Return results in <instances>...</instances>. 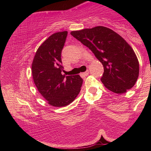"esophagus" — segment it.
<instances>
[{"instance_id":"obj_1","label":"esophagus","mask_w":151,"mask_h":151,"mask_svg":"<svg viewBox=\"0 0 151 151\" xmlns=\"http://www.w3.org/2000/svg\"><path fill=\"white\" fill-rule=\"evenodd\" d=\"M88 74H89V71L88 70H86V72H85V73H81L80 75H81V76H82V77H85V76H88Z\"/></svg>"}]
</instances>
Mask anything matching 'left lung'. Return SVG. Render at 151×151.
<instances>
[{
    "label": "left lung",
    "mask_w": 151,
    "mask_h": 151,
    "mask_svg": "<svg viewBox=\"0 0 151 151\" xmlns=\"http://www.w3.org/2000/svg\"><path fill=\"white\" fill-rule=\"evenodd\" d=\"M70 35L88 47L104 67L101 81L114 93L122 94L134 86L139 63L130 45L114 30L103 26L74 30Z\"/></svg>",
    "instance_id": "left-lung-1"
}]
</instances>
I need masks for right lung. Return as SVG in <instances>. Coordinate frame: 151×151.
Returning a JSON list of instances; mask_svg holds the SVG:
<instances>
[{"label": "right lung", "instance_id": "1", "mask_svg": "<svg viewBox=\"0 0 151 151\" xmlns=\"http://www.w3.org/2000/svg\"><path fill=\"white\" fill-rule=\"evenodd\" d=\"M67 31L50 35L38 48L32 63L35 85L48 104L63 107L72 103L80 93L83 79L78 75H62L61 51Z\"/></svg>", "mask_w": 151, "mask_h": 151}]
</instances>
